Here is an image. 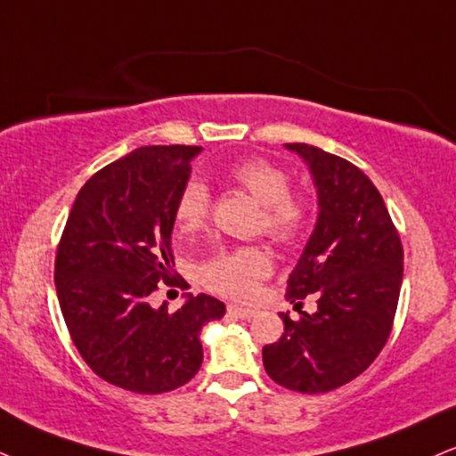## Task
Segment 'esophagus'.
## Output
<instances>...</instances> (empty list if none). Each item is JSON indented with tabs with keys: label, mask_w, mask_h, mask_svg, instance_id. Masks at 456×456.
<instances>
[{
	"label": "esophagus",
	"mask_w": 456,
	"mask_h": 456,
	"mask_svg": "<svg viewBox=\"0 0 456 456\" xmlns=\"http://www.w3.org/2000/svg\"><path fill=\"white\" fill-rule=\"evenodd\" d=\"M228 313L234 314V317H239V319H251V317H256L254 308H245V306H237V305H230V306H228Z\"/></svg>",
	"instance_id": "34e87169"
}]
</instances>
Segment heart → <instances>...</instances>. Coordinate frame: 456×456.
<instances>
[{
	"mask_svg": "<svg viewBox=\"0 0 456 456\" xmlns=\"http://www.w3.org/2000/svg\"><path fill=\"white\" fill-rule=\"evenodd\" d=\"M234 183L247 190L264 209V230L274 240L289 243L305 232L311 207L305 196L289 192V177L283 168L264 159H245L228 168ZM209 217V190L192 179L183 185L175 205V222L183 234H192ZM273 271L266 251L257 247L217 251L200 266V281L207 288L230 297H249L257 283Z\"/></svg>",
	"mask_w": 456,
	"mask_h": 456,
	"instance_id": "heart-1",
	"label": "heart"
}]
</instances>
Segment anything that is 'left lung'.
Wrapping results in <instances>:
<instances>
[{
	"label": "left lung",
	"mask_w": 456,
	"mask_h": 456,
	"mask_svg": "<svg viewBox=\"0 0 456 456\" xmlns=\"http://www.w3.org/2000/svg\"><path fill=\"white\" fill-rule=\"evenodd\" d=\"M305 160L317 190V222L289 274L285 297L299 311L308 293L318 311L294 322L262 351L274 383L325 393L357 379L391 334L403 277V249L383 196L355 165L306 143H285Z\"/></svg>",
	"instance_id": "obj_1"
}]
</instances>
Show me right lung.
Instances as JSON below:
<instances>
[{
    "mask_svg": "<svg viewBox=\"0 0 456 456\" xmlns=\"http://www.w3.org/2000/svg\"><path fill=\"white\" fill-rule=\"evenodd\" d=\"M199 145H148L111 162L76 196L54 262L61 313L84 362L133 393L173 391L202 363L200 331L226 313L217 297L150 305L173 285L175 205Z\"/></svg>",
    "mask_w": 456,
    "mask_h": 456,
    "instance_id": "add662e5",
    "label": "right lung"
}]
</instances>
